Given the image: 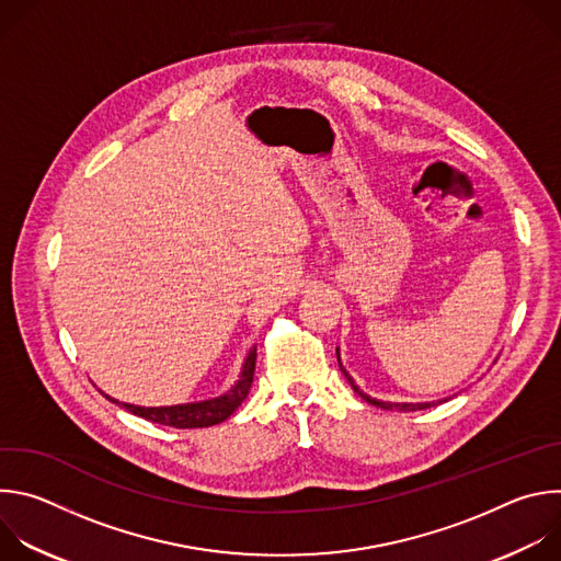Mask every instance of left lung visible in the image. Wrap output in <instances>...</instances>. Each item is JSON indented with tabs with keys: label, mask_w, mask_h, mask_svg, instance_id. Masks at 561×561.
I'll return each mask as SVG.
<instances>
[{
	"label": "left lung",
	"mask_w": 561,
	"mask_h": 561,
	"mask_svg": "<svg viewBox=\"0 0 561 561\" xmlns=\"http://www.w3.org/2000/svg\"><path fill=\"white\" fill-rule=\"evenodd\" d=\"M337 362H340V368L344 370V375H346V379H348V383L353 386V390L362 397V399H366L368 404H373V407H377V409H383V411H404V413H409V411H422V409H431V407H437V404H442V402H446V399H437V402H417V404H413V402H381V399H375V397H370V394H366L364 390H359V386L355 383V379L346 373V368L342 366V359H340V348H337Z\"/></svg>",
	"instance_id": "8db88e82"
}]
</instances>
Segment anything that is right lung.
Instances as JSON below:
<instances>
[{
    "label": "right lung",
    "mask_w": 561,
    "mask_h": 561,
    "mask_svg": "<svg viewBox=\"0 0 561 561\" xmlns=\"http://www.w3.org/2000/svg\"><path fill=\"white\" fill-rule=\"evenodd\" d=\"M255 362H257V346H253L249 351V355L242 364V373H239V379L230 386V390H226L219 397L204 399V402H191V404H178V407H135V404L119 402V399H113L111 394H106V399L108 402L126 409L128 413L144 417L152 424L173 426V428L215 426V424L228 420L237 411V407H242V402L251 390V383H253Z\"/></svg>",
    "instance_id": "1"
}]
</instances>
